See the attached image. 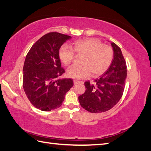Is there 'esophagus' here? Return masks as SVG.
<instances>
[{"label": "esophagus", "instance_id": "obj_1", "mask_svg": "<svg viewBox=\"0 0 151 151\" xmlns=\"http://www.w3.org/2000/svg\"><path fill=\"white\" fill-rule=\"evenodd\" d=\"M74 84L75 85H76V84H77L78 83H79V82H81V83H83V82H80V81H76V80H74Z\"/></svg>", "mask_w": 151, "mask_h": 151}]
</instances>
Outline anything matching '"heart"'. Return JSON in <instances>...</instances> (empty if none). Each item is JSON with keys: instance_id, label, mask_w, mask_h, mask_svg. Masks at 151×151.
<instances>
[{"instance_id": "b5f03b06", "label": "heart", "mask_w": 151, "mask_h": 151, "mask_svg": "<svg viewBox=\"0 0 151 151\" xmlns=\"http://www.w3.org/2000/svg\"><path fill=\"white\" fill-rule=\"evenodd\" d=\"M73 50V51L72 50ZM76 53L82 56L81 65L73 66L67 70V75L75 80L97 76L106 71L114 58V50L110 45L102 44L97 38H86L75 41L72 49L62 45L58 50V58L63 65H68L75 58Z\"/></svg>"}]
</instances>
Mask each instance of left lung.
<instances>
[{
  "label": "left lung",
  "mask_w": 151,
  "mask_h": 151,
  "mask_svg": "<svg viewBox=\"0 0 151 151\" xmlns=\"http://www.w3.org/2000/svg\"><path fill=\"white\" fill-rule=\"evenodd\" d=\"M114 58L111 65L93 84L85 82L86 91L80 95L81 106L91 113H101L113 108L119 101L125 86L127 70V63L121 50L115 43H111Z\"/></svg>",
  "instance_id": "obj_1"
}]
</instances>
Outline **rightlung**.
Wrapping results in <instances>:
<instances>
[{"mask_svg":"<svg viewBox=\"0 0 151 151\" xmlns=\"http://www.w3.org/2000/svg\"><path fill=\"white\" fill-rule=\"evenodd\" d=\"M70 38L58 32L48 33L32 46L25 58L22 86L31 104L41 111L60 107L66 93L73 86L72 79H58L65 73L58 50Z\"/></svg>","mask_w":151,"mask_h":151,"instance_id":"1","label":"right lung"}]
</instances>
